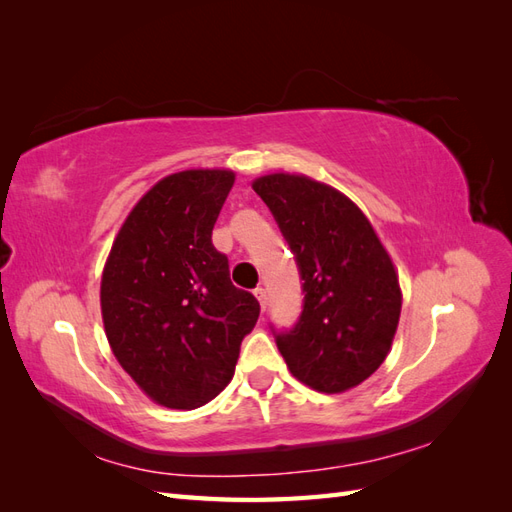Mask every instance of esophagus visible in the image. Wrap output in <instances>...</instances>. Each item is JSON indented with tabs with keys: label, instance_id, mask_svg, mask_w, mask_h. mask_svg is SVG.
Wrapping results in <instances>:
<instances>
[{
	"label": "esophagus",
	"instance_id": "obj_1",
	"mask_svg": "<svg viewBox=\"0 0 512 512\" xmlns=\"http://www.w3.org/2000/svg\"><path fill=\"white\" fill-rule=\"evenodd\" d=\"M254 297L258 299V303H260V307H262V309L267 307V290H265V288L258 286V288L254 290Z\"/></svg>",
	"mask_w": 512,
	"mask_h": 512
}]
</instances>
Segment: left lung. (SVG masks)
Masks as SVG:
<instances>
[{
  "instance_id": "1",
  "label": "left lung",
  "mask_w": 512,
  "mask_h": 512,
  "mask_svg": "<svg viewBox=\"0 0 512 512\" xmlns=\"http://www.w3.org/2000/svg\"><path fill=\"white\" fill-rule=\"evenodd\" d=\"M297 256L303 312L277 335L290 374L318 393L359 386L391 352L401 314L393 260L367 215L331 185L271 173L252 181Z\"/></svg>"
}]
</instances>
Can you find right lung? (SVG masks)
Returning <instances> with one entry per match:
<instances>
[{
  "instance_id": "1",
  "label": "right lung",
  "mask_w": 512,
  "mask_h": 512,
  "mask_svg": "<svg viewBox=\"0 0 512 512\" xmlns=\"http://www.w3.org/2000/svg\"><path fill=\"white\" fill-rule=\"evenodd\" d=\"M235 183L228 168L160 179L138 200L108 252L100 282L115 359L151 401L194 410L235 376L260 305L232 286L211 230Z\"/></svg>"
}]
</instances>
